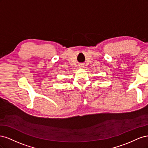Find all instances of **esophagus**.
<instances>
[{"instance_id":"esophagus-1","label":"esophagus","mask_w":148,"mask_h":148,"mask_svg":"<svg viewBox=\"0 0 148 148\" xmlns=\"http://www.w3.org/2000/svg\"><path fill=\"white\" fill-rule=\"evenodd\" d=\"M83 67H84V65H80L79 66V69H83Z\"/></svg>"}]
</instances>
